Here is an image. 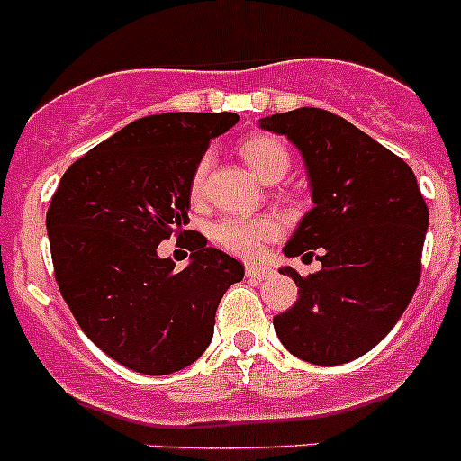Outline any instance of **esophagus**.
Returning a JSON list of instances; mask_svg holds the SVG:
<instances>
[{"mask_svg": "<svg viewBox=\"0 0 461 461\" xmlns=\"http://www.w3.org/2000/svg\"><path fill=\"white\" fill-rule=\"evenodd\" d=\"M245 275L254 281H266L272 276V267L257 266V263H248V266H245Z\"/></svg>", "mask_w": 461, "mask_h": 461, "instance_id": "esophagus-1", "label": "esophagus"}]
</instances>
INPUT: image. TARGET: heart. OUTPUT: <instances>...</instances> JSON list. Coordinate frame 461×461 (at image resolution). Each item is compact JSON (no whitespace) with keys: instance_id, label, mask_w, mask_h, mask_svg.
<instances>
[{"instance_id":"obj_1","label":"heart","mask_w":461,"mask_h":461,"mask_svg":"<svg viewBox=\"0 0 461 461\" xmlns=\"http://www.w3.org/2000/svg\"><path fill=\"white\" fill-rule=\"evenodd\" d=\"M240 158L261 180L276 182L285 176L290 167V153L276 137L254 135L239 146ZM209 171V153L195 162L189 180L191 200L203 198L204 177ZM279 222L272 216H225L212 227V239L218 248L243 258L261 254L263 245L279 236Z\"/></svg>"}]
</instances>
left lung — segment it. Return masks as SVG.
<instances>
[{
  "mask_svg": "<svg viewBox=\"0 0 461 461\" xmlns=\"http://www.w3.org/2000/svg\"><path fill=\"white\" fill-rule=\"evenodd\" d=\"M261 128L288 137L311 177L315 207L284 252L321 263L308 276L281 267L299 297L272 324L297 358L349 363L390 333L417 290L428 204L399 155L333 112L299 107Z\"/></svg>",
  "mask_w": 461,
  "mask_h": 461,
  "instance_id": "left-lung-1",
  "label": "left lung"
}]
</instances>
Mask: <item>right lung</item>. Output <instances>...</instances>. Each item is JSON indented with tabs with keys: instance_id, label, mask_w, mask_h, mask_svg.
Instances as JSON below:
<instances>
[{
	"instance_id": "add662e5",
	"label": "right lung",
	"mask_w": 461,
	"mask_h": 461,
	"mask_svg": "<svg viewBox=\"0 0 461 461\" xmlns=\"http://www.w3.org/2000/svg\"><path fill=\"white\" fill-rule=\"evenodd\" d=\"M234 112H168L132 122L62 176L47 212L56 284L83 333L132 372L189 367L212 342L216 308L243 263L195 231L177 272L158 254L189 222V180Z\"/></svg>"
}]
</instances>
